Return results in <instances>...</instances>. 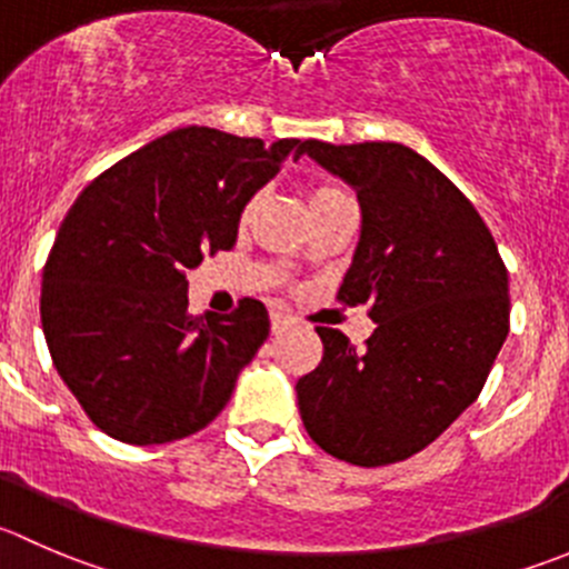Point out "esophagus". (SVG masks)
<instances>
[{"label": "esophagus", "instance_id": "obj_1", "mask_svg": "<svg viewBox=\"0 0 569 569\" xmlns=\"http://www.w3.org/2000/svg\"><path fill=\"white\" fill-rule=\"evenodd\" d=\"M291 328V319L286 313H272V333H283V330Z\"/></svg>", "mask_w": 569, "mask_h": 569}]
</instances>
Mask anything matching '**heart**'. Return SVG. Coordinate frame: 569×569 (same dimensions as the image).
I'll return each mask as SVG.
<instances>
[{
	"label": "heart",
	"mask_w": 569,
	"mask_h": 569,
	"mask_svg": "<svg viewBox=\"0 0 569 569\" xmlns=\"http://www.w3.org/2000/svg\"><path fill=\"white\" fill-rule=\"evenodd\" d=\"M341 197H347L341 189H333V186H317V189L308 191V208H317V206H325V202H333V200H341ZM256 208V200L247 202L244 208V217H250V211Z\"/></svg>",
	"instance_id": "b5f03b06"
}]
</instances>
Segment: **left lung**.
<instances>
[{
  "label": "left lung",
  "instance_id": "1",
  "mask_svg": "<svg viewBox=\"0 0 569 569\" xmlns=\"http://www.w3.org/2000/svg\"><path fill=\"white\" fill-rule=\"evenodd\" d=\"M300 156L356 189L361 239L336 297L375 322L363 350L319 325L322 361L297 380L302 425L347 465L406 461L481 395L509 336V272L476 206L408 147L311 138Z\"/></svg>",
  "mask_w": 569,
  "mask_h": 569
}]
</instances>
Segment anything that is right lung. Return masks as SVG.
I'll use <instances>...</instances> for the list:
<instances>
[{
	"label": "right lung",
	"mask_w": 569,
	"mask_h": 569,
	"mask_svg": "<svg viewBox=\"0 0 569 569\" xmlns=\"http://www.w3.org/2000/svg\"><path fill=\"white\" fill-rule=\"evenodd\" d=\"M297 144L180 127L113 163L69 208L43 267L41 325L99 431L167 445L228 406L269 313L244 297L228 317H191L186 272L236 244L244 206Z\"/></svg>",
	"instance_id": "right-lung-1"
}]
</instances>
